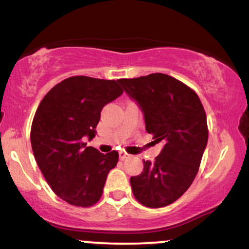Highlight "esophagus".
Instances as JSON below:
<instances>
[{"instance_id":"obj_1","label":"esophagus","mask_w":249,"mask_h":249,"mask_svg":"<svg viewBox=\"0 0 249 249\" xmlns=\"http://www.w3.org/2000/svg\"><path fill=\"white\" fill-rule=\"evenodd\" d=\"M119 158H121L122 160H124V159L128 158V154L125 153V152H123V151H121V152H119Z\"/></svg>"}]
</instances>
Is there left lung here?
<instances>
[{
    "mask_svg": "<svg viewBox=\"0 0 249 249\" xmlns=\"http://www.w3.org/2000/svg\"><path fill=\"white\" fill-rule=\"evenodd\" d=\"M118 82L141 107L147 132L164 144L156 160H144L142 172L131 177L133 196L144 206H167L198 173L208 141L204 107L192 89L165 73Z\"/></svg>",
    "mask_w": 249,
    "mask_h": 249,
    "instance_id": "left-lung-1",
    "label": "left lung"
}]
</instances>
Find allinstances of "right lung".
<instances>
[{"instance_id":"right-lung-1","label":"right lung","mask_w":249,"mask_h":249,"mask_svg":"<svg viewBox=\"0 0 249 249\" xmlns=\"http://www.w3.org/2000/svg\"><path fill=\"white\" fill-rule=\"evenodd\" d=\"M123 93L116 81L75 76L56 84L34 117L30 141L39 170L51 190L73 206L101 199L118 152L103 154L87 146L96 136L102 108Z\"/></svg>"}]
</instances>
